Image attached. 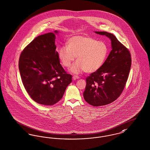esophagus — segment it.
I'll list each match as a JSON object with an SVG mask.
<instances>
[{
  "label": "esophagus",
  "instance_id": "34e87169",
  "mask_svg": "<svg viewBox=\"0 0 150 150\" xmlns=\"http://www.w3.org/2000/svg\"><path fill=\"white\" fill-rule=\"evenodd\" d=\"M72 78H73V79L74 80H76L79 79V77L78 75H74L73 77H72Z\"/></svg>",
  "mask_w": 150,
  "mask_h": 150
}]
</instances>
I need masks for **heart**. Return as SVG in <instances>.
Masks as SVG:
<instances>
[{
  "instance_id": "b5f03b06",
  "label": "heart",
  "mask_w": 150,
  "mask_h": 150,
  "mask_svg": "<svg viewBox=\"0 0 150 150\" xmlns=\"http://www.w3.org/2000/svg\"><path fill=\"white\" fill-rule=\"evenodd\" d=\"M109 49L103 41L87 35H75L69 38L67 46L59 48L58 55L63 66L70 67L76 58L77 61L71 67L72 74L85 71L91 73L99 70L105 61Z\"/></svg>"
}]
</instances>
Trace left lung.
<instances>
[{"label": "left lung", "instance_id": "1", "mask_svg": "<svg viewBox=\"0 0 150 150\" xmlns=\"http://www.w3.org/2000/svg\"><path fill=\"white\" fill-rule=\"evenodd\" d=\"M95 33L110 38L112 49L102 67L86 78L84 98L89 104L98 106L110 104L121 95L129 76L132 58L129 50L113 34Z\"/></svg>", "mask_w": 150, "mask_h": 150}]
</instances>
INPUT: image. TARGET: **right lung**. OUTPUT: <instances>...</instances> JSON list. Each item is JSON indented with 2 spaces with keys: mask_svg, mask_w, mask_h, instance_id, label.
<instances>
[{
  "mask_svg": "<svg viewBox=\"0 0 150 150\" xmlns=\"http://www.w3.org/2000/svg\"><path fill=\"white\" fill-rule=\"evenodd\" d=\"M54 33L37 37L23 50L18 62L21 80L28 93L36 103L44 105L58 103L72 81L71 75L60 64Z\"/></svg>",
  "mask_w": 150,
  "mask_h": 150,
  "instance_id": "right-lung-1",
  "label": "right lung"
}]
</instances>
